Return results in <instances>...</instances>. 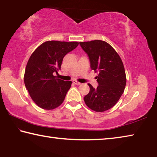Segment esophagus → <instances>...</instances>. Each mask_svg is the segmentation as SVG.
Segmentation results:
<instances>
[{
    "label": "esophagus",
    "mask_w": 157,
    "mask_h": 157,
    "mask_svg": "<svg viewBox=\"0 0 157 157\" xmlns=\"http://www.w3.org/2000/svg\"><path fill=\"white\" fill-rule=\"evenodd\" d=\"M73 83L75 84H77V85L81 84L80 82H78V81H76V80H73Z\"/></svg>",
    "instance_id": "1"
}]
</instances>
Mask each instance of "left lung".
Returning a JSON list of instances; mask_svg holds the SVG:
<instances>
[{"mask_svg":"<svg viewBox=\"0 0 157 157\" xmlns=\"http://www.w3.org/2000/svg\"><path fill=\"white\" fill-rule=\"evenodd\" d=\"M88 55L91 70L98 73V86L91 84L89 93L84 97V102L91 109L97 112L109 109L115 105L123 94L126 75L123 62L118 53L107 42L94 40L79 42Z\"/></svg>","mask_w":157,"mask_h":157,"instance_id":"1","label":"left lung"}]
</instances>
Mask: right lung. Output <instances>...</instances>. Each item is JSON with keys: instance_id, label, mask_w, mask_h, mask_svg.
<instances>
[{"instance_id": "add662e5", "label": "right lung", "mask_w": 157, "mask_h": 157, "mask_svg": "<svg viewBox=\"0 0 157 157\" xmlns=\"http://www.w3.org/2000/svg\"><path fill=\"white\" fill-rule=\"evenodd\" d=\"M78 44L76 41H48L31 55L25 68L24 83L31 98L39 107L53 109L63 102L72 82L58 79L53 73H57L65 55Z\"/></svg>"}]
</instances>
